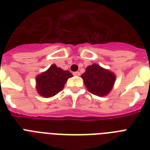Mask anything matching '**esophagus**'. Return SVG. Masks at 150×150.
<instances>
[{"label": "esophagus", "instance_id": "34e87169", "mask_svg": "<svg viewBox=\"0 0 150 150\" xmlns=\"http://www.w3.org/2000/svg\"><path fill=\"white\" fill-rule=\"evenodd\" d=\"M73 75H79L80 72H79V71H75V72H73Z\"/></svg>", "mask_w": 150, "mask_h": 150}]
</instances>
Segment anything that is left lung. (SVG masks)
Masks as SVG:
<instances>
[{
	"instance_id": "8db88e82",
	"label": "left lung",
	"mask_w": 150,
	"mask_h": 150,
	"mask_svg": "<svg viewBox=\"0 0 150 150\" xmlns=\"http://www.w3.org/2000/svg\"><path fill=\"white\" fill-rule=\"evenodd\" d=\"M86 86L91 93L100 96H106L111 90L115 82V75L110 71L93 64L88 66L82 75Z\"/></svg>"
}]
</instances>
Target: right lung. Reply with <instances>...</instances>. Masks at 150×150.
<instances>
[{"instance_id":"right-lung-1","label":"right lung","mask_w":150,"mask_h":150,"mask_svg":"<svg viewBox=\"0 0 150 150\" xmlns=\"http://www.w3.org/2000/svg\"><path fill=\"white\" fill-rule=\"evenodd\" d=\"M71 77L72 75L70 71L53 64L47 71L36 77V89L41 96L51 97L62 90L68 79Z\"/></svg>"}]
</instances>
